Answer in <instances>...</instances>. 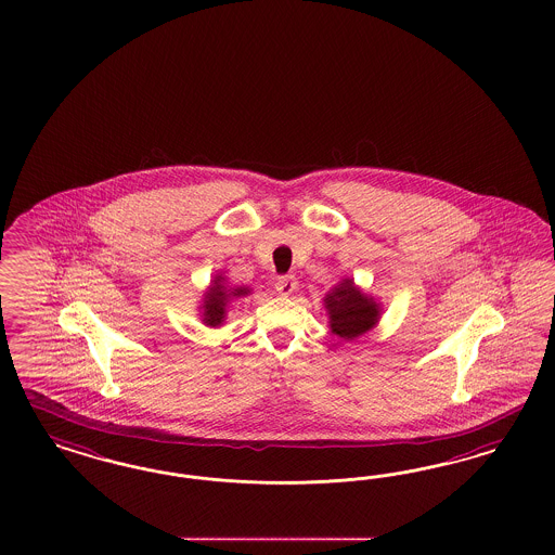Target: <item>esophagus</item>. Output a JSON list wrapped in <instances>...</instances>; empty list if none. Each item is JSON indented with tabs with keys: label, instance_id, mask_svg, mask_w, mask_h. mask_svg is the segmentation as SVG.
I'll return each mask as SVG.
<instances>
[{
	"label": "esophagus",
	"instance_id": "34e87169",
	"mask_svg": "<svg viewBox=\"0 0 555 555\" xmlns=\"http://www.w3.org/2000/svg\"><path fill=\"white\" fill-rule=\"evenodd\" d=\"M296 287H298V282H296L294 275H280V278L275 280V289H278L282 296H289L292 292H296Z\"/></svg>",
	"mask_w": 555,
	"mask_h": 555
}]
</instances>
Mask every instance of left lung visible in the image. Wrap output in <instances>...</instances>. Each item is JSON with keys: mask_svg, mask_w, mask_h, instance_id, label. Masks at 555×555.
Instances as JSON below:
<instances>
[{"mask_svg": "<svg viewBox=\"0 0 555 555\" xmlns=\"http://www.w3.org/2000/svg\"><path fill=\"white\" fill-rule=\"evenodd\" d=\"M324 302L328 308L331 328L343 339H356L363 335L376 324L379 317L376 302L356 289L351 280H345L339 287L326 294Z\"/></svg>", "mask_w": 555, "mask_h": 555, "instance_id": "obj_1", "label": "left lung"}]
</instances>
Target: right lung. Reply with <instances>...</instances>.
Segmentation results:
<instances>
[{
	"label": "right lung",
	"mask_w": 555,
	"mask_h": 555,
	"mask_svg": "<svg viewBox=\"0 0 555 555\" xmlns=\"http://www.w3.org/2000/svg\"><path fill=\"white\" fill-rule=\"evenodd\" d=\"M247 294L245 287H236L234 292H227V287L222 284V278L218 275L215 280V286L210 287V292L206 294V302H204V322L216 326L224 319V306L229 302L231 296H243Z\"/></svg>",
	"instance_id": "add662e5"
}]
</instances>
